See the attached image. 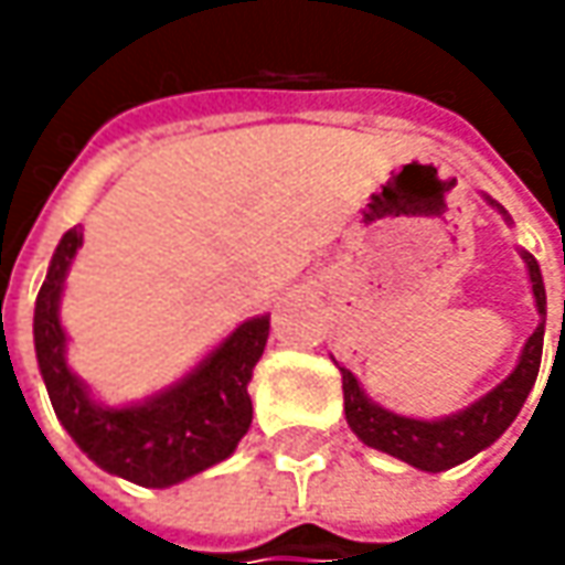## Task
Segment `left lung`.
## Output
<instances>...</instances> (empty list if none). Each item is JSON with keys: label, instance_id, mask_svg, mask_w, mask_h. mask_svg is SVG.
I'll return each mask as SVG.
<instances>
[{"label": "left lung", "instance_id": "1", "mask_svg": "<svg viewBox=\"0 0 565 565\" xmlns=\"http://www.w3.org/2000/svg\"><path fill=\"white\" fill-rule=\"evenodd\" d=\"M507 223L512 226L510 213L497 201L484 198ZM529 282H532L534 308L541 323L534 327V333L525 339L522 355L515 361L507 377L500 380L493 390H488L481 399H475L466 408L444 415V418H408L396 415L390 408H383L364 393L359 377L342 367L337 361L339 374H342V399H345V422L352 427V434L361 444L380 449L393 459H402L418 471H446V468L459 466L471 456H478L481 449L497 444L507 427L515 422V415L522 412V405L529 399L541 367V352H544V323H547V292H544V276L541 267L529 250H522ZM565 308V305H563Z\"/></svg>", "mask_w": 565, "mask_h": 565}]
</instances>
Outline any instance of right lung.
Masks as SVG:
<instances>
[{"label": "right lung", "mask_w": 565, "mask_h": 565, "mask_svg": "<svg viewBox=\"0 0 565 565\" xmlns=\"http://www.w3.org/2000/svg\"><path fill=\"white\" fill-rule=\"evenodd\" d=\"M81 245V226L62 235L33 308V349L55 418L87 459L141 488H172L228 459L250 427L248 383L270 337V315L242 320L160 393L106 405L68 367V337L58 315Z\"/></svg>", "instance_id": "obj_1"}]
</instances>
